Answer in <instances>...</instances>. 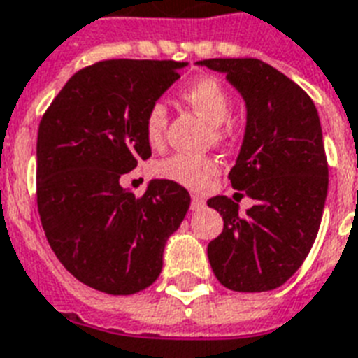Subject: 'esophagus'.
<instances>
[{
  "instance_id": "34e87169",
  "label": "esophagus",
  "mask_w": 358,
  "mask_h": 358,
  "mask_svg": "<svg viewBox=\"0 0 358 358\" xmlns=\"http://www.w3.org/2000/svg\"><path fill=\"white\" fill-rule=\"evenodd\" d=\"M205 207V199L201 196H192V203H190V209L199 210Z\"/></svg>"
}]
</instances>
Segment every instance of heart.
Segmentation results:
<instances>
[{"instance_id": "obj_1", "label": "heart", "mask_w": 358, "mask_h": 358, "mask_svg": "<svg viewBox=\"0 0 358 358\" xmlns=\"http://www.w3.org/2000/svg\"><path fill=\"white\" fill-rule=\"evenodd\" d=\"M182 99L190 106L203 115L210 124H222L228 121L231 113V96L220 80L213 76H203L196 80L182 91ZM166 124H168V110L162 102H157L149 108L145 115V138L151 145H160L164 140ZM218 138H222V130H217ZM217 173L215 160L192 155H173L155 166V176L168 179L181 187L192 190H203L213 176Z\"/></svg>"}]
</instances>
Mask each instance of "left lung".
Segmentation results:
<instances>
[{
	"label": "left lung",
	"mask_w": 358,
	"mask_h": 358,
	"mask_svg": "<svg viewBox=\"0 0 358 358\" xmlns=\"http://www.w3.org/2000/svg\"><path fill=\"white\" fill-rule=\"evenodd\" d=\"M226 74L246 104L243 145L229 181L256 205L239 213L228 196L207 201L224 218L207 256L231 292L276 289L303 265L320 229L327 188L323 132L314 102L293 80L259 59H203Z\"/></svg>",
	"instance_id": "obj_1"
}]
</instances>
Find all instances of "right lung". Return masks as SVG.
<instances>
[{
  "mask_svg": "<svg viewBox=\"0 0 358 358\" xmlns=\"http://www.w3.org/2000/svg\"><path fill=\"white\" fill-rule=\"evenodd\" d=\"M187 65L99 61L74 74L41 119V222L63 267L93 289L132 295L153 284L190 207L187 188L168 179L149 181L141 198L119 185L151 157L145 115Z\"/></svg>",
  "mask_w": 358,
  "mask_h": 358,
  "instance_id": "obj_1",
  "label": "right lung"
}]
</instances>
